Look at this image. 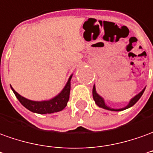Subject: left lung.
I'll use <instances>...</instances> for the list:
<instances>
[{
  "mask_svg": "<svg viewBox=\"0 0 153 153\" xmlns=\"http://www.w3.org/2000/svg\"><path fill=\"white\" fill-rule=\"evenodd\" d=\"M144 90H145V88H144L142 91L140 92L138 94H137L135 97H133V98L130 100V102H128V104L127 106L124 107V108H119V109H114V108H110V107L107 106L106 103L104 102V99H102L100 95H99L97 94L94 85V88H93V98H94V100L95 101V103H96L99 107H100V108H104V109L107 110H110V111H123V110L127 109V108H128L130 107L133 106V105L139 100L140 98L142 97V95L143 94Z\"/></svg>",
  "mask_w": 153,
  "mask_h": 153,
  "instance_id": "8db88e82",
  "label": "left lung"
}]
</instances>
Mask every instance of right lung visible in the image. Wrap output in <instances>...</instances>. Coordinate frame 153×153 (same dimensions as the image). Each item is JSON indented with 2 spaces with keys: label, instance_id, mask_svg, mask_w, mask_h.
<instances>
[{
  "label": "right lung",
  "instance_id": "obj_1",
  "mask_svg": "<svg viewBox=\"0 0 153 153\" xmlns=\"http://www.w3.org/2000/svg\"><path fill=\"white\" fill-rule=\"evenodd\" d=\"M73 75H70L67 84L65 86L59 94L55 96L53 99L45 101H32L27 99L20 95L16 91L14 90L11 86V89L14 92L15 95L16 96L18 100L20 101L21 104L26 108L27 109L31 111L33 113L39 114H53L56 112H59L63 110L67 105V102L69 99V93H70V80Z\"/></svg>",
  "mask_w": 153,
  "mask_h": 153
}]
</instances>
